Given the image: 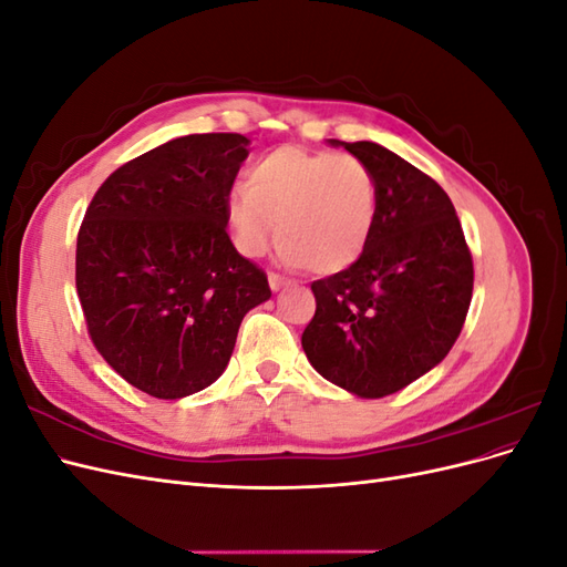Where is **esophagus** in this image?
Segmentation results:
<instances>
[{"label":"esophagus","mask_w":567,"mask_h":567,"mask_svg":"<svg viewBox=\"0 0 567 567\" xmlns=\"http://www.w3.org/2000/svg\"><path fill=\"white\" fill-rule=\"evenodd\" d=\"M284 286H290V281L284 279V277H279V274H269V288H271V290H281Z\"/></svg>","instance_id":"34e87169"}]
</instances>
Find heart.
<instances>
[{
	"label": "heart",
	"mask_w": 567,
	"mask_h": 567,
	"mask_svg": "<svg viewBox=\"0 0 567 567\" xmlns=\"http://www.w3.org/2000/svg\"><path fill=\"white\" fill-rule=\"evenodd\" d=\"M236 248L260 257L277 241L286 265L315 274L352 267L379 217V184L354 156L281 146L252 163L225 200Z\"/></svg>",
	"instance_id": "1"
}]
</instances>
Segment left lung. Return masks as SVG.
I'll use <instances>...</instances> for the list:
<instances>
[{"instance_id":"8db88e82","label":"left lung","mask_w":567,"mask_h":567,"mask_svg":"<svg viewBox=\"0 0 567 567\" xmlns=\"http://www.w3.org/2000/svg\"><path fill=\"white\" fill-rule=\"evenodd\" d=\"M342 146L379 184V217L359 260L312 284L302 350L326 381L379 400L437 367L473 296V260L444 188L373 142Z\"/></svg>"}]
</instances>
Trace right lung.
<instances>
[{
	"label": "right lung",
	"instance_id": "1",
	"mask_svg": "<svg viewBox=\"0 0 567 567\" xmlns=\"http://www.w3.org/2000/svg\"><path fill=\"white\" fill-rule=\"evenodd\" d=\"M244 134H188L117 167L78 234L75 286L101 357L142 392L182 400L225 373L238 326L271 298L238 255L225 200Z\"/></svg>",
	"mask_w": 567,
	"mask_h": 567
}]
</instances>
